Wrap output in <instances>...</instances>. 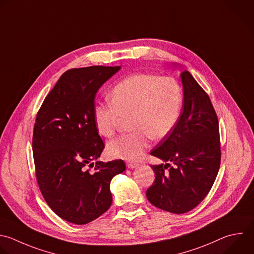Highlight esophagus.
I'll return each mask as SVG.
<instances>
[{"mask_svg": "<svg viewBox=\"0 0 254 254\" xmlns=\"http://www.w3.org/2000/svg\"><path fill=\"white\" fill-rule=\"evenodd\" d=\"M127 166L128 168H135L138 166V163H134V162H127Z\"/></svg>", "mask_w": 254, "mask_h": 254, "instance_id": "obj_1", "label": "esophagus"}]
</instances>
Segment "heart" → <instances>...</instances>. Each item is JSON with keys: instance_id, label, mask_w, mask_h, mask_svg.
Masks as SVG:
<instances>
[{"instance_id": "b5f03b06", "label": "heart", "mask_w": 254, "mask_h": 254, "mask_svg": "<svg viewBox=\"0 0 254 254\" xmlns=\"http://www.w3.org/2000/svg\"><path fill=\"white\" fill-rule=\"evenodd\" d=\"M111 104L94 107L93 120L98 133L112 136L123 119L130 132L112 139L107 146L111 157L137 160L149 138L163 139L177 127L184 104L180 83L171 76L137 73L118 82L110 95Z\"/></svg>"}]
</instances>
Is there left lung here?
<instances>
[{
	"instance_id": "8db88e82",
	"label": "left lung",
	"mask_w": 254,
	"mask_h": 254,
	"mask_svg": "<svg viewBox=\"0 0 254 254\" xmlns=\"http://www.w3.org/2000/svg\"><path fill=\"white\" fill-rule=\"evenodd\" d=\"M181 76L183 113L173 132L150 151L166 163L151 165L155 180L146 190L152 205L177 214L193 209L207 195L221 157L218 120L208 95L189 70Z\"/></svg>"
}]
</instances>
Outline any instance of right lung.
Instances as JSON below:
<instances>
[{
  "label": "right lung",
  "instance_id": "obj_1",
  "mask_svg": "<svg viewBox=\"0 0 254 254\" xmlns=\"http://www.w3.org/2000/svg\"><path fill=\"white\" fill-rule=\"evenodd\" d=\"M120 68L93 65L66 70L36 118L37 182L52 210L70 223L86 224L105 213L113 202L111 181L126 170L122 159L98 160L105 143L93 120L98 91ZM88 166L94 170L90 172Z\"/></svg>",
  "mask_w": 254,
  "mask_h": 254
}]
</instances>
